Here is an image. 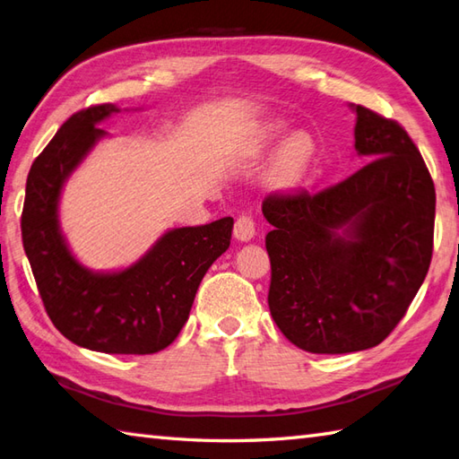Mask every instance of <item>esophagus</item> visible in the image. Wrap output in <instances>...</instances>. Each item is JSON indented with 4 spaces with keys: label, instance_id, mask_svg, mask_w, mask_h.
I'll return each instance as SVG.
<instances>
[{
    "label": "esophagus",
    "instance_id": "1",
    "mask_svg": "<svg viewBox=\"0 0 459 459\" xmlns=\"http://www.w3.org/2000/svg\"><path fill=\"white\" fill-rule=\"evenodd\" d=\"M255 232H256L255 217H252V214H248V212L240 214V217L235 222V237L238 240H250L252 237H255Z\"/></svg>",
    "mask_w": 459,
    "mask_h": 459
}]
</instances>
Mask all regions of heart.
<instances>
[{"mask_svg":"<svg viewBox=\"0 0 459 459\" xmlns=\"http://www.w3.org/2000/svg\"><path fill=\"white\" fill-rule=\"evenodd\" d=\"M284 135V126L272 124L268 128L262 130L255 142H252V153L264 155L280 142ZM316 155V143L311 135L306 132H298L281 145L274 163L270 169V181L278 189H291L301 183L309 171V165L314 161Z\"/></svg>","mask_w":459,"mask_h":459,"instance_id":"b5f03b06","label":"heart"}]
</instances>
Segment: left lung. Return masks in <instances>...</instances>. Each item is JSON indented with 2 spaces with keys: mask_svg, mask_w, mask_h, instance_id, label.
Returning <instances> with one entry per match:
<instances>
[{
  "mask_svg": "<svg viewBox=\"0 0 459 459\" xmlns=\"http://www.w3.org/2000/svg\"><path fill=\"white\" fill-rule=\"evenodd\" d=\"M355 112L365 165L321 191H276L262 201L274 227L266 235L270 314L309 353L385 341L432 260L436 189L420 152L396 120L365 106Z\"/></svg>",
  "mask_w": 459,
  "mask_h": 459,
  "instance_id": "left-lung-1",
  "label": "left lung"
}]
</instances>
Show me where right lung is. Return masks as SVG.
I'll use <instances>...</instances> for the list:
<instances>
[{
    "instance_id": "obj_1",
    "label": "right lung",
    "mask_w": 459,
    "mask_h": 459,
    "mask_svg": "<svg viewBox=\"0 0 459 459\" xmlns=\"http://www.w3.org/2000/svg\"><path fill=\"white\" fill-rule=\"evenodd\" d=\"M116 110L94 104L74 112L37 155L27 175L22 238L47 316L68 341L100 353L150 355L179 335L203 276L230 247L235 221L175 229L118 274L82 268L58 230V191L106 134L96 124Z\"/></svg>"
}]
</instances>
